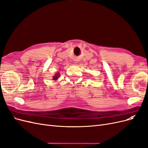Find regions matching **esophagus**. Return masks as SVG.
Segmentation results:
<instances>
[{
	"label": "esophagus",
	"instance_id": "34e87169",
	"mask_svg": "<svg viewBox=\"0 0 148 148\" xmlns=\"http://www.w3.org/2000/svg\"><path fill=\"white\" fill-rule=\"evenodd\" d=\"M74 61H75V64H77V63H78V60H75Z\"/></svg>",
	"mask_w": 148,
	"mask_h": 148
}]
</instances>
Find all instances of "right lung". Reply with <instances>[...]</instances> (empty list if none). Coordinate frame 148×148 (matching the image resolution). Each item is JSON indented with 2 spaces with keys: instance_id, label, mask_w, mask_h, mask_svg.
Instances as JSON below:
<instances>
[{
  "instance_id": "obj_1",
  "label": "right lung",
  "mask_w": 148,
  "mask_h": 148,
  "mask_svg": "<svg viewBox=\"0 0 148 148\" xmlns=\"http://www.w3.org/2000/svg\"><path fill=\"white\" fill-rule=\"evenodd\" d=\"M59 73V71H58V72L56 74V75L54 76V77H53V80H57L58 78H59L60 73Z\"/></svg>"
}]
</instances>
